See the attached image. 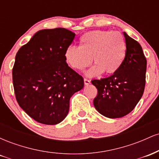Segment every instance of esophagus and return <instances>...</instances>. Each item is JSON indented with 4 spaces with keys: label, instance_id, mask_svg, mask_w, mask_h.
Here are the masks:
<instances>
[{
    "label": "esophagus",
    "instance_id": "1",
    "mask_svg": "<svg viewBox=\"0 0 159 159\" xmlns=\"http://www.w3.org/2000/svg\"><path fill=\"white\" fill-rule=\"evenodd\" d=\"M84 84L85 85H88V84H90V80L87 79V78H84Z\"/></svg>",
    "mask_w": 159,
    "mask_h": 159
}]
</instances>
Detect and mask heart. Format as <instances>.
<instances>
[{
    "label": "heart",
    "mask_w": 159,
    "mask_h": 159,
    "mask_svg": "<svg viewBox=\"0 0 159 159\" xmlns=\"http://www.w3.org/2000/svg\"><path fill=\"white\" fill-rule=\"evenodd\" d=\"M126 52L125 39L118 32L94 30L84 34L80 47L69 46L65 52L66 63L76 70L81 71L94 63L87 75L114 74L124 61ZM92 60H91V59Z\"/></svg>",
    "instance_id": "1"
}]
</instances>
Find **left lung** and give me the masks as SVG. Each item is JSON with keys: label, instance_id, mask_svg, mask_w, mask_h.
Masks as SVG:
<instances>
[{"label": "left lung", "instance_id": "left-lung-1", "mask_svg": "<svg viewBox=\"0 0 159 159\" xmlns=\"http://www.w3.org/2000/svg\"><path fill=\"white\" fill-rule=\"evenodd\" d=\"M126 52L121 66L112 75L93 80L97 88L93 105L108 118H120L132 111L143 96L146 83L147 59L136 40L123 32Z\"/></svg>", "mask_w": 159, "mask_h": 159}]
</instances>
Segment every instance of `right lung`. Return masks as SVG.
<instances>
[{
    "instance_id": "add662e5",
    "label": "right lung",
    "mask_w": 159,
    "mask_h": 159,
    "mask_svg": "<svg viewBox=\"0 0 159 159\" xmlns=\"http://www.w3.org/2000/svg\"><path fill=\"white\" fill-rule=\"evenodd\" d=\"M75 36L62 27L39 30L16 54L12 69L16 100L38 123L56 125L63 121L70 98L84 87L83 78L65 59Z\"/></svg>"
}]
</instances>
